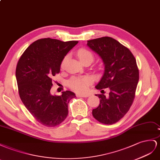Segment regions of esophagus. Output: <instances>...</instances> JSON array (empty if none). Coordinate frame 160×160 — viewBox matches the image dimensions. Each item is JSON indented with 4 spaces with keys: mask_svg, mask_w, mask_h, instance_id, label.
<instances>
[{
    "mask_svg": "<svg viewBox=\"0 0 160 160\" xmlns=\"http://www.w3.org/2000/svg\"><path fill=\"white\" fill-rule=\"evenodd\" d=\"M76 97H84V98H86V97H88V95H87V94H76Z\"/></svg>",
    "mask_w": 160,
    "mask_h": 160,
    "instance_id": "34e87169",
    "label": "esophagus"
}]
</instances>
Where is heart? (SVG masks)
Segmentation results:
<instances>
[{
	"mask_svg": "<svg viewBox=\"0 0 160 160\" xmlns=\"http://www.w3.org/2000/svg\"><path fill=\"white\" fill-rule=\"evenodd\" d=\"M77 56L80 62L84 63L86 62H92L94 60L93 53L85 48H80L77 52ZM66 58L63 59L61 63V68L63 69L65 65ZM92 83V79L90 76L74 77L70 80L69 86L73 90L78 93H84L87 91L89 86Z\"/></svg>",
	"mask_w": 160,
	"mask_h": 160,
	"instance_id": "heart-1",
	"label": "heart"
}]
</instances>
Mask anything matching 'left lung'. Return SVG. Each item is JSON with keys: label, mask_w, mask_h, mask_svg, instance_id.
I'll list each match as a JSON object with an SVG mask.
<instances>
[{"label": "left lung", "mask_w": 160, "mask_h": 160, "mask_svg": "<svg viewBox=\"0 0 160 160\" xmlns=\"http://www.w3.org/2000/svg\"><path fill=\"white\" fill-rule=\"evenodd\" d=\"M88 46L102 58L104 72L95 86L102 94L97 108L92 110L93 117L100 122L112 125L128 112L133 102L139 81V69L130 50L116 39L102 37L88 41ZM110 92L107 97L103 89Z\"/></svg>", "instance_id": "obj_1"}]
</instances>
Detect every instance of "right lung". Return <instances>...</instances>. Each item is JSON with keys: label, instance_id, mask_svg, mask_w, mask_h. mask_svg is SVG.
<instances>
[{"label": "right lung", "instance_id": "right-lung-1", "mask_svg": "<svg viewBox=\"0 0 160 160\" xmlns=\"http://www.w3.org/2000/svg\"><path fill=\"white\" fill-rule=\"evenodd\" d=\"M78 43L40 39L31 44L18 61L16 78L21 101L32 116L45 127H56L64 121L68 103L76 97L69 90L56 96L50 94V90L63 58Z\"/></svg>", "mask_w": 160, "mask_h": 160}]
</instances>
